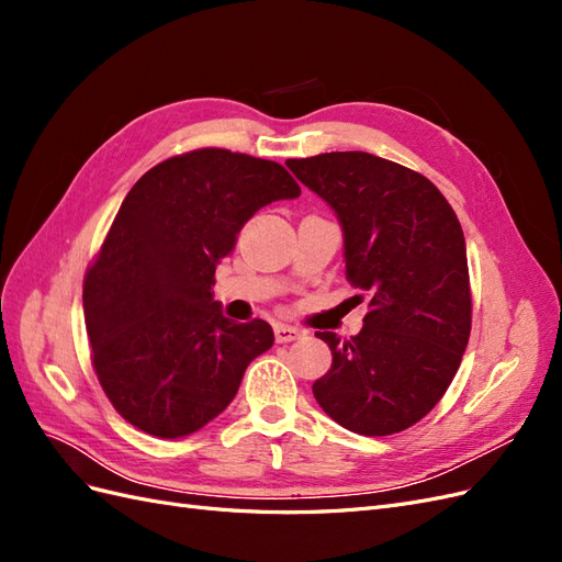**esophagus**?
Segmentation results:
<instances>
[{
	"label": "esophagus",
	"mask_w": 562,
	"mask_h": 562,
	"mask_svg": "<svg viewBox=\"0 0 562 562\" xmlns=\"http://www.w3.org/2000/svg\"><path fill=\"white\" fill-rule=\"evenodd\" d=\"M274 337L277 342H293V339H300L302 337V330L295 328V326H285V323H277L274 326Z\"/></svg>",
	"instance_id": "1"
}]
</instances>
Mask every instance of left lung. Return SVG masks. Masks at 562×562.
Listing matches in <instances>:
<instances>
[{"label":"left lung","mask_w":562,"mask_h":562,"mask_svg":"<svg viewBox=\"0 0 562 562\" xmlns=\"http://www.w3.org/2000/svg\"><path fill=\"white\" fill-rule=\"evenodd\" d=\"M288 168L337 213L345 277L370 295L359 335L339 342L316 333L333 366L314 382V398L353 434H398L443 398L469 342L462 225L429 178L368 151L291 159Z\"/></svg>","instance_id":"obj_1"}]
</instances>
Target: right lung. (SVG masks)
<instances>
[{
    "label": "right lung",
    "mask_w": 562,
    "mask_h": 562,
    "mask_svg": "<svg viewBox=\"0 0 562 562\" xmlns=\"http://www.w3.org/2000/svg\"><path fill=\"white\" fill-rule=\"evenodd\" d=\"M295 196L281 164L220 147L176 155L131 187L83 277V318L98 382L135 429L194 434L274 345L267 321L225 318L211 285L255 211Z\"/></svg>",
    "instance_id": "right-lung-1"
}]
</instances>
